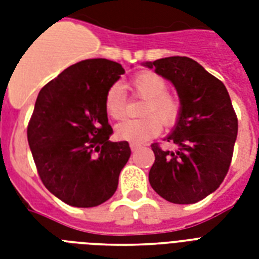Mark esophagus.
<instances>
[{
  "mask_svg": "<svg viewBox=\"0 0 259 259\" xmlns=\"http://www.w3.org/2000/svg\"><path fill=\"white\" fill-rule=\"evenodd\" d=\"M138 148H140V145H138V144H133V142L130 144V149L133 150V152H134V150H137Z\"/></svg>",
  "mask_w": 259,
  "mask_h": 259,
  "instance_id": "34e87169",
  "label": "esophagus"
}]
</instances>
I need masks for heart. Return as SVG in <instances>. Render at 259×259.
I'll return each instance as SVG.
<instances>
[{"label": "heart", "mask_w": 259, "mask_h": 259, "mask_svg": "<svg viewBox=\"0 0 259 259\" xmlns=\"http://www.w3.org/2000/svg\"><path fill=\"white\" fill-rule=\"evenodd\" d=\"M127 89L136 97L144 98L141 114L145 117L126 119L115 129L122 141L142 144L161 133L162 125L173 126L181 114V101L168 91V82L154 71H141L127 82ZM105 110L113 119H122L127 111V99L121 84L114 83L105 94Z\"/></svg>", "instance_id": "1"}]
</instances>
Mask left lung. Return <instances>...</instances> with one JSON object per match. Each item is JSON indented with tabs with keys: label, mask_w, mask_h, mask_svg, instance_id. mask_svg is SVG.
Segmentation results:
<instances>
[{
	"label": "left lung",
	"mask_w": 259,
	"mask_h": 259,
	"mask_svg": "<svg viewBox=\"0 0 259 259\" xmlns=\"http://www.w3.org/2000/svg\"><path fill=\"white\" fill-rule=\"evenodd\" d=\"M175 84L181 114L166 141L177 152L152 144V188L175 204H192L219 188L229 172L238 134V118L225 84L185 56L146 63Z\"/></svg>",
	"instance_id": "8db88e82"
}]
</instances>
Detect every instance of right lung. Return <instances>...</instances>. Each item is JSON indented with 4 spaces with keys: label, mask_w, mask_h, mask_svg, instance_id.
Here are the masks:
<instances>
[{
    "label": "right lung",
    "mask_w": 259,
    "mask_h": 259,
    "mask_svg": "<svg viewBox=\"0 0 259 259\" xmlns=\"http://www.w3.org/2000/svg\"><path fill=\"white\" fill-rule=\"evenodd\" d=\"M125 74L119 63L87 59L47 83L28 123V142L42 184L66 204L97 207L117 191L129 142H111L105 94Z\"/></svg>",
    "instance_id": "1"
}]
</instances>
